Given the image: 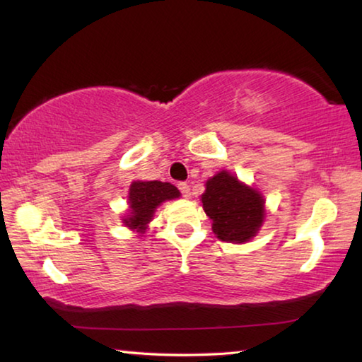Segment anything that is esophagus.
Masks as SVG:
<instances>
[{
	"label": "esophagus",
	"instance_id": "1",
	"mask_svg": "<svg viewBox=\"0 0 362 362\" xmlns=\"http://www.w3.org/2000/svg\"><path fill=\"white\" fill-rule=\"evenodd\" d=\"M179 189L183 198H189V187L187 182H179Z\"/></svg>",
	"mask_w": 362,
	"mask_h": 362
}]
</instances>
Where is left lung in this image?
<instances>
[{"instance_id": "1", "label": "left lung", "mask_w": 362, "mask_h": 362, "mask_svg": "<svg viewBox=\"0 0 362 362\" xmlns=\"http://www.w3.org/2000/svg\"><path fill=\"white\" fill-rule=\"evenodd\" d=\"M204 212L212 218V231L226 243H246L262 226L265 209L262 194L222 170L206 182L201 196Z\"/></svg>"}]
</instances>
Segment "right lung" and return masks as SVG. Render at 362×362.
<instances>
[{
  "instance_id": "right-lung-1",
  "label": "right lung",
  "mask_w": 362,
  "mask_h": 362,
  "mask_svg": "<svg viewBox=\"0 0 362 362\" xmlns=\"http://www.w3.org/2000/svg\"><path fill=\"white\" fill-rule=\"evenodd\" d=\"M180 192L168 182H132L129 188V207L131 217L124 223L137 231H144L150 222L156 207L163 201L179 198Z\"/></svg>"
}]
</instances>
